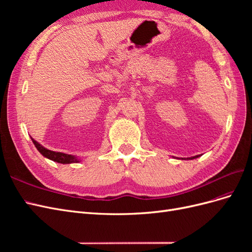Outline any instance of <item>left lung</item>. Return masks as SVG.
<instances>
[{
  "label": "left lung",
  "instance_id": "obj_1",
  "mask_svg": "<svg viewBox=\"0 0 252 252\" xmlns=\"http://www.w3.org/2000/svg\"><path fill=\"white\" fill-rule=\"evenodd\" d=\"M200 156H194V157H191V158H185V159H193V158H199ZM182 159H183V158H182Z\"/></svg>",
  "mask_w": 252,
  "mask_h": 252
}]
</instances>
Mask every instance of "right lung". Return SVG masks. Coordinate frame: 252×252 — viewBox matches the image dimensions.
Wrapping results in <instances>:
<instances>
[{
	"instance_id": "add662e5",
	"label": "right lung",
	"mask_w": 252,
	"mask_h": 252,
	"mask_svg": "<svg viewBox=\"0 0 252 252\" xmlns=\"http://www.w3.org/2000/svg\"><path fill=\"white\" fill-rule=\"evenodd\" d=\"M32 141L34 144L35 148L39 150V152L43 157L51 159V161H53V162L61 163V164H71V163L81 162V159L78 157L72 156V155L63 154V152H56V151L49 150L47 148H45L44 146H42L39 142H36L32 138Z\"/></svg>"
}]
</instances>
